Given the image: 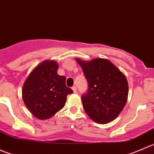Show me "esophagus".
<instances>
[{
    "instance_id": "obj_1",
    "label": "esophagus",
    "mask_w": 154,
    "mask_h": 154,
    "mask_svg": "<svg viewBox=\"0 0 154 154\" xmlns=\"http://www.w3.org/2000/svg\"><path fill=\"white\" fill-rule=\"evenodd\" d=\"M72 90H73V91H74V93H76V92H77V88H76V86H73L72 87Z\"/></svg>"
}]
</instances>
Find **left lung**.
I'll use <instances>...</instances> for the list:
<instances>
[{
  "mask_svg": "<svg viewBox=\"0 0 154 154\" xmlns=\"http://www.w3.org/2000/svg\"><path fill=\"white\" fill-rule=\"evenodd\" d=\"M76 60L88 82L87 92L81 97L86 114L102 125L116 119L127 100L128 83L125 74L105 59Z\"/></svg>",
  "mask_w": 154,
  "mask_h": 154,
  "instance_id": "obj_1",
  "label": "left lung"
}]
</instances>
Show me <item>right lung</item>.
Listing matches in <instances>:
<instances>
[{
  "label": "right lung",
  "mask_w": 154,
  "mask_h": 154,
  "mask_svg": "<svg viewBox=\"0 0 154 154\" xmlns=\"http://www.w3.org/2000/svg\"><path fill=\"white\" fill-rule=\"evenodd\" d=\"M58 65L54 60H45L29 74L22 88L24 103L37 119L52 117L66 104L68 94L73 90L66 85L65 76L57 74Z\"/></svg>",
  "instance_id": "add662e5"
}]
</instances>
